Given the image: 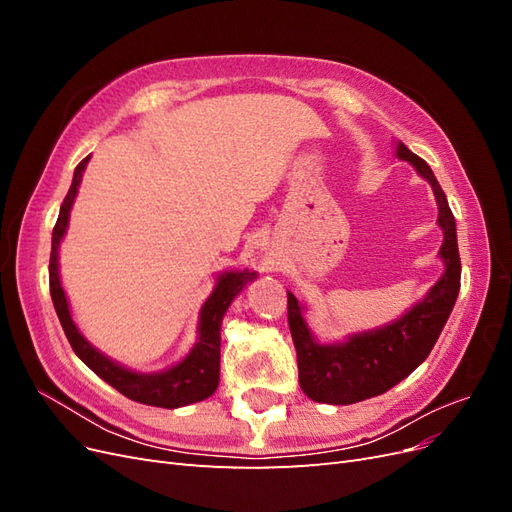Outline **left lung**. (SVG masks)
Listing matches in <instances>:
<instances>
[{
    "label": "left lung",
    "mask_w": 512,
    "mask_h": 512,
    "mask_svg": "<svg viewBox=\"0 0 512 512\" xmlns=\"http://www.w3.org/2000/svg\"><path fill=\"white\" fill-rule=\"evenodd\" d=\"M397 156L410 162L418 175L425 177L438 200V224L444 230L440 256L446 271L427 297L414 305L397 322L378 331L352 335L346 344L320 346L312 339L301 316V305L288 292V327L297 348L299 384L303 393L322 404L348 406L369 397L382 395L397 382L410 376L421 365L453 312L461 282V260L453 211L446 203L444 190L433 177L429 164L412 153L404 143L397 145Z\"/></svg>",
    "instance_id": "left-lung-1"
}]
</instances>
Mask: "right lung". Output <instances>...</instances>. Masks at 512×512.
Here are the masks:
<instances>
[{"label":"right lung","instance_id":"1","mask_svg":"<svg viewBox=\"0 0 512 512\" xmlns=\"http://www.w3.org/2000/svg\"><path fill=\"white\" fill-rule=\"evenodd\" d=\"M87 162L89 158H85L79 166L74 168L72 185L64 198V203H61L59 218L53 228V245H51V260H49L51 299L68 342L76 352V356H79V359L94 371V374H98L104 382L111 384L113 389H117L121 395H126L132 401H138V404L158 406V408H179V406L194 404V401H203L215 393L220 382L222 318L232 299L237 297L247 282L254 280L256 273L235 271V273L220 275L218 286H215L211 297L205 301L203 309H200L198 344L179 365L160 371V374L147 376V374H134V371H128L126 367L108 361L106 356H102L94 346L87 344L85 337L79 333V329H76V324L70 318L66 294L59 284V273H57V247L66 232L70 207L74 203L76 190H79V183Z\"/></svg>","mask_w":512,"mask_h":512}]
</instances>
